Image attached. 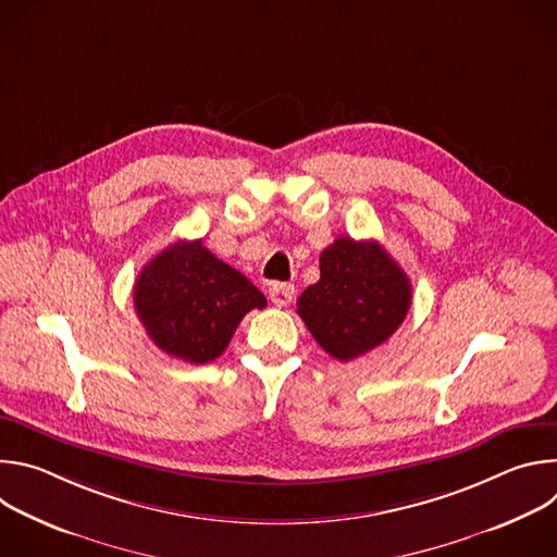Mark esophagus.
Returning <instances> with one entry per match:
<instances>
[{"label": "esophagus", "mask_w": 557, "mask_h": 557, "mask_svg": "<svg viewBox=\"0 0 557 557\" xmlns=\"http://www.w3.org/2000/svg\"><path fill=\"white\" fill-rule=\"evenodd\" d=\"M269 297H271V301H273L275 306L284 308V306H288V304L293 301V297H295V286H293V284H273V286L269 288Z\"/></svg>", "instance_id": "esophagus-1"}]
</instances>
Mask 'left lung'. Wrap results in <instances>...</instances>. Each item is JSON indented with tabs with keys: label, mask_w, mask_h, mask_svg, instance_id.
Wrapping results in <instances>:
<instances>
[{
	"label": "left lung",
	"mask_w": 557,
	"mask_h": 557,
	"mask_svg": "<svg viewBox=\"0 0 557 557\" xmlns=\"http://www.w3.org/2000/svg\"><path fill=\"white\" fill-rule=\"evenodd\" d=\"M412 304V284L381 245L352 237L320 256V282L297 299L301 322L331 357L352 361L394 335Z\"/></svg>",
	"instance_id": "8db88e82"
}]
</instances>
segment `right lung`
I'll use <instances>...</instances> for the list:
<instances>
[{
	"label": "right lung",
	"instance_id": "1",
	"mask_svg": "<svg viewBox=\"0 0 557 557\" xmlns=\"http://www.w3.org/2000/svg\"><path fill=\"white\" fill-rule=\"evenodd\" d=\"M267 297L202 240H178L151 258L134 284V308L163 352L207 363L220 357L237 324Z\"/></svg>",
	"mask_w": 557,
	"mask_h": 557
}]
</instances>
